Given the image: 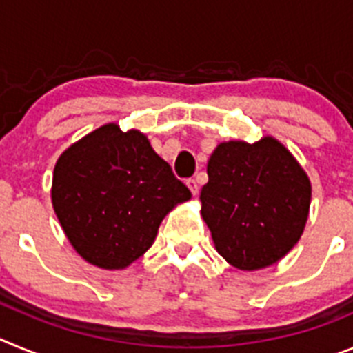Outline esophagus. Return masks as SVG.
I'll return each mask as SVG.
<instances>
[{"label": "esophagus", "instance_id": "esophagus-1", "mask_svg": "<svg viewBox=\"0 0 353 353\" xmlns=\"http://www.w3.org/2000/svg\"><path fill=\"white\" fill-rule=\"evenodd\" d=\"M187 187L191 189L192 196H196V194H198V192H199V185H198V182H196L194 179H189V180H187Z\"/></svg>", "mask_w": 353, "mask_h": 353}]
</instances>
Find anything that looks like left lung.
Instances as JSON below:
<instances>
[{
    "instance_id": "1",
    "label": "left lung",
    "mask_w": 353,
    "mask_h": 353,
    "mask_svg": "<svg viewBox=\"0 0 353 353\" xmlns=\"http://www.w3.org/2000/svg\"><path fill=\"white\" fill-rule=\"evenodd\" d=\"M201 215L221 256L240 270L281 260L304 232L311 182L272 136L217 145L207 164Z\"/></svg>"
}]
</instances>
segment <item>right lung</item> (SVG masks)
Wrapping results in <instances>:
<instances>
[{
  "instance_id": "right-lung-1",
  "label": "right lung",
  "mask_w": 353,
  "mask_h": 353,
  "mask_svg": "<svg viewBox=\"0 0 353 353\" xmlns=\"http://www.w3.org/2000/svg\"><path fill=\"white\" fill-rule=\"evenodd\" d=\"M51 199L77 254L120 270L152 248L162 219L191 191L145 134L105 123L60 155Z\"/></svg>"
}]
</instances>
